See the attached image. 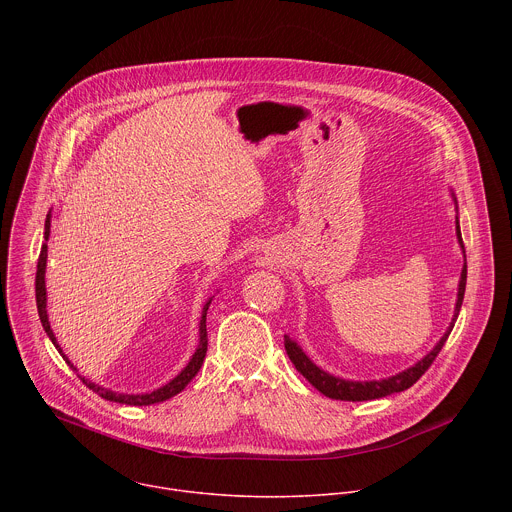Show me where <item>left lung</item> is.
I'll use <instances>...</instances> for the list:
<instances>
[{"label":"left lung","mask_w":512,"mask_h":512,"mask_svg":"<svg viewBox=\"0 0 512 512\" xmlns=\"http://www.w3.org/2000/svg\"><path fill=\"white\" fill-rule=\"evenodd\" d=\"M452 200L456 204V212H458V200H456V194L452 192ZM456 237H458V243H460V249L464 253V265H462V273H460V283H458V300H456V308H454V318L448 326V330L444 332V336L440 338V342H437L421 360H417L413 367L393 375V377H387V379H379V381H348V379H342V377H334L330 375L328 371L320 369L318 364L302 350V346L294 340L289 338L285 334V350H287V356L289 360L294 362V367L298 369V373H302L308 383L312 387H316L322 395L330 397V399H338V401H371V399H381V397H387V395H393V393H401L405 389H409L427 369L429 364L435 360V356L440 354L442 346L446 344L456 320H458V314H460V308H462V300H464V291H466V251H464V241H462V233H460V221L456 216Z\"/></svg>","instance_id":"obj_1"}]
</instances>
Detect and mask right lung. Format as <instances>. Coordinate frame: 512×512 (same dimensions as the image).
I'll use <instances>...</instances> for the list:
<instances>
[{
    "mask_svg": "<svg viewBox=\"0 0 512 512\" xmlns=\"http://www.w3.org/2000/svg\"><path fill=\"white\" fill-rule=\"evenodd\" d=\"M50 218H52V216H50V212H48V214H46V223H44V241H48V237H50ZM46 259H48V245L44 243L42 249H40L38 269H36V306H38V316H40V322H42L44 332L48 334V338L52 340V344L58 348L60 356L66 360L68 367H70L72 371H77V375H79V369L68 360V356H66V354L62 352V348L58 346L56 336H54V332H52V328H50V322H48V312H46V281H44V277H46ZM212 298H214V296H212ZM212 298H208L206 304H204V308H202V316H200V324H198V346H196V350H194L192 358L188 360L186 367H184L170 383H166V385H162L160 389H154V391H150V393L127 395V393H117V391L105 389V387H101V385H95L93 381L85 379L83 375H79V379H81L89 389H93V393H97L99 397H103V399H107V401L123 403V405H139V407H141V405H154V403H162V401H166V399L178 395V393L184 391L186 385L196 377V373H198L200 367H202V360H204V356H206V344H208V338H206V312H208V306H210Z\"/></svg>",
    "mask_w": 512,
    "mask_h": 512,
    "instance_id": "1",
    "label": "right lung"
}]
</instances>
